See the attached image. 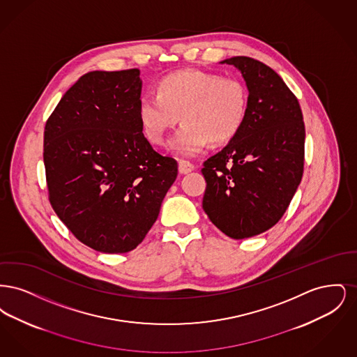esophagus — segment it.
Segmentation results:
<instances>
[{
    "instance_id": "obj_1",
    "label": "esophagus",
    "mask_w": 357,
    "mask_h": 357,
    "mask_svg": "<svg viewBox=\"0 0 357 357\" xmlns=\"http://www.w3.org/2000/svg\"><path fill=\"white\" fill-rule=\"evenodd\" d=\"M178 170H179V174L185 175V174H188V172H191V171L194 170V165L190 163V162H187V160H179V163H178Z\"/></svg>"
}]
</instances>
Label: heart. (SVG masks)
Segmentation results:
<instances>
[{"mask_svg": "<svg viewBox=\"0 0 357 357\" xmlns=\"http://www.w3.org/2000/svg\"><path fill=\"white\" fill-rule=\"evenodd\" d=\"M143 132L153 144H162L179 115L183 126L169 142L172 153L194 156L207 143L231 140L248 114V91L233 77L201 69L170 73L158 84V93L146 92L137 104Z\"/></svg>", "mask_w": 357, "mask_h": 357, "instance_id": "b5f03b06", "label": "heart"}]
</instances>
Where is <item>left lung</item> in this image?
<instances>
[{"label":"left lung","mask_w":357,"mask_h":357,"mask_svg":"<svg viewBox=\"0 0 357 357\" xmlns=\"http://www.w3.org/2000/svg\"><path fill=\"white\" fill-rule=\"evenodd\" d=\"M241 72L248 91L243 126L204 162V213L234 239L255 237L281 220L301 182L305 126L297 98L264 63L246 56L221 61Z\"/></svg>","instance_id":"left-lung-1"}]
</instances>
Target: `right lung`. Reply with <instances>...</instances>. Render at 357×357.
Instances as JSON below:
<instances>
[{"mask_svg": "<svg viewBox=\"0 0 357 357\" xmlns=\"http://www.w3.org/2000/svg\"><path fill=\"white\" fill-rule=\"evenodd\" d=\"M139 69L92 70L63 95L44 131L50 201L86 246L134 250L156 221L176 160L143 135Z\"/></svg>", "mask_w": 357, "mask_h": 357, "instance_id": "right-lung-1", "label": "right lung"}]
</instances>
